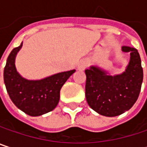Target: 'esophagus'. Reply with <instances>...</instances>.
<instances>
[{
  "mask_svg": "<svg viewBox=\"0 0 147 147\" xmlns=\"http://www.w3.org/2000/svg\"><path fill=\"white\" fill-rule=\"evenodd\" d=\"M88 65V60H87V59H82V60H81V61L79 62L77 68H78V70L82 71V70H84V69H86V68H87Z\"/></svg>",
  "mask_w": 147,
  "mask_h": 147,
  "instance_id": "obj_1",
  "label": "esophagus"
}]
</instances>
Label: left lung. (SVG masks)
I'll return each mask as SVG.
<instances>
[{"instance_id": "1", "label": "left lung", "mask_w": 147, "mask_h": 147, "mask_svg": "<svg viewBox=\"0 0 147 147\" xmlns=\"http://www.w3.org/2000/svg\"><path fill=\"white\" fill-rule=\"evenodd\" d=\"M122 49L130 53L125 72L111 76L94 66L85 70L87 102L93 110L105 117H116L129 110L141 88L143 69L140 54L133 47H123Z\"/></svg>"}]
</instances>
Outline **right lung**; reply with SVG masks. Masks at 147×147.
I'll list each match as a JSON object with an SVG mask.
<instances>
[{"label": "right lung", "mask_w": 147, "mask_h": 147, "mask_svg": "<svg viewBox=\"0 0 147 147\" xmlns=\"http://www.w3.org/2000/svg\"><path fill=\"white\" fill-rule=\"evenodd\" d=\"M23 42L10 53L4 68V82L15 105L27 115L36 117L53 111L59 100V92L75 70L58 73L38 81L23 78L15 68V57Z\"/></svg>", "instance_id": "obj_1"}]
</instances>
